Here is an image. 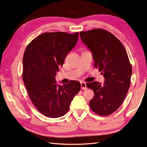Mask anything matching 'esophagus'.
<instances>
[{
  "label": "esophagus",
  "mask_w": 147,
  "mask_h": 147,
  "mask_svg": "<svg viewBox=\"0 0 147 147\" xmlns=\"http://www.w3.org/2000/svg\"><path fill=\"white\" fill-rule=\"evenodd\" d=\"M81 89L82 90H86L87 89V86H86V84L85 82H81Z\"/></svg>",
  "instance_id": "34e87169"
}]
</instances>
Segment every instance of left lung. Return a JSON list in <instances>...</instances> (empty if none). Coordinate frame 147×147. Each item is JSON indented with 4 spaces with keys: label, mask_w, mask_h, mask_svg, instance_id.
I'll list each match as a JSON object with an SVG mask.
<instances>
[{
    "label": "left lung",
    "mask_w": 147,
    "mask_h": 147,
    "mask_svg": "<svg viewBox=\"0 0 147 147\" xmlns=\"http://www.w3.org/2000/svg\"><path fill=\"white\" fill-rule=\"evenodd\" d=\"M80 37L91 51L94 67L105 79L103 84L86 83L94 93L90 107L99 115H110L121 105L130 85L132 69L127 53L120 40L106 30L81 31Z\"/></svg>",
    "instance_id": "8db88e82"
}]
</instances>
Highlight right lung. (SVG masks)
I'll return each instance as SVG.
<instances>
[{
    "instance_id": "right-lung-1",
    "label": "right lung",
    "mask_w": 147,
    "mask_h": 147,
    "mask_svg": "<svg viewBox=\"0 0 147 147\" xmlns=\"http://www.w3.org/2000/svg\"><path fill=\"white\" fill-rule=\"evenodd\" d=\"M79 33L46 32L27 46L22 59V80L29 96L40 113L49 118L65 115L81 84L72 80L59 85L55 80L59 66L76 45Z\"/></svg>"
}]
</instances>
